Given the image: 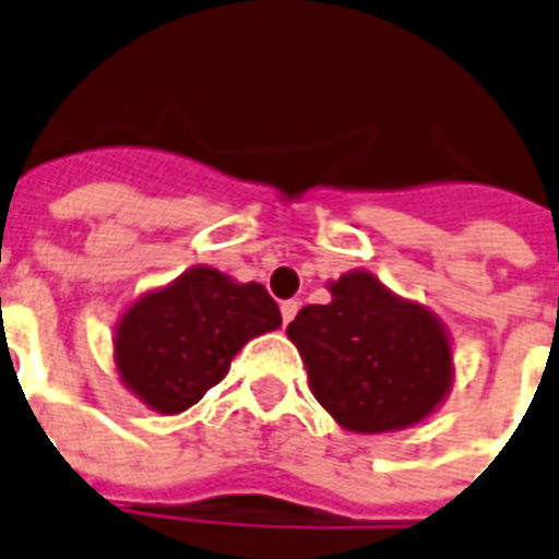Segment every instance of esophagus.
Instances as JSON below:
<instances>
[{
	"mask_svg": "<svg viewBox=\"0 0 559 559\" xmlns=\"http://www.w3.org/2000/svg\"><path fill=\"white\" fill-rule=\"evenodd\" d=\"M298 307H301V305H298L296 298H289V301H284V305H281V319H284V324H289L293 319H296Z\"/></svg>",
	"mask_w": 559,
	"mask_h": 559,
	"instance_id": "34e87169",
	"label": "esophagus"
}]
</instances>
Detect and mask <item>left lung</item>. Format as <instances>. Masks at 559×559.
<instances>
[{
  "instance_id": "obj_1",
  "label": "left lung",
  "mask_w": 559,
  "mask_h": 559,
  "mask_svg": "<svg viewBox=\"0 0 559 559\" xmlns=\"http://www.w3.org/2000/svg\"><path fill=\"white\" fill-rule=\"evenodd\" d=\"M328 305H307L287 336L310 391L348 432L420 424L452 389L450 336L432 310L394 296L371 272L331 281Z\"/></svg>"
}]
</instances>
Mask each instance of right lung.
I'll return each instance as SVG.
<instances>
[{"instance_id":"obj_1","label":"right lung","mask_w":559,"mask_h":559,"mask_svg":"<svg viewBox=\"0 0 559 559\" xmlns=\"http://www.w3.org/2000/svg\"><path fill=\"white\" fill-rule=\"evenodd\" d=\"M278 328L263 284L193 266L127 307L112 340L118 377L144 406L179 415L226 377L246 342Z\"/></svg>"}]
</instances>
